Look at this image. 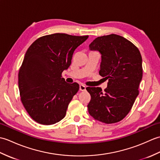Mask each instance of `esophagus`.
Masks as SVG:
<instances>
[{"label":"esophagus","instance_id":"obj_1","mask_svg":"<svg viewBox=\"0 0 160 160\" xmlns=\"http://www.w3.org/2000/svg\"><path fill=\"white\" fill-rule=\"evenodd\" d=\"M86 90V86L84 85V84H80V91H84Z\"/></svg>","mask_w":160,"mask_h":160}]
</instances>
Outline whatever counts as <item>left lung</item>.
I'll use <instances>...</instances> for the list:
<instances>
[{
	"mask_svg": "<svg viewBox=\"0 0 160 160\" xmlns=\"http://www.w3.org/2000/svg\"><path fill=\"white\" fill-rule=\"evenodd\" d=\"M89 49L101 53L99 73L108 82L104 91L100 87L86 88L91 98L88 111L95 120L116 123L127 116L139 94L143 71L140 52L131 42L116 34L98 37Z\"/></svg>",
	"mask_w": 160,
	"mask_h": 160,
	"instance_id": "8db88e82",
	"label": "left lung"
}]
</instances>
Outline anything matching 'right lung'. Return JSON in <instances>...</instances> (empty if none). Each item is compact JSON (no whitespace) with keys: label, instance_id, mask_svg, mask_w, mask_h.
Returning a JSON list of instances; mask_svg holds the SVG:
<instances>
[{"label":"right lung","instance_id":"1","mask_svg":"<svg viewBox=\"0 0 160 160\" xmlns=\"http://www.w3.org/2000/svg\"><path fill=\"white\" fill-rule=\"evenodd\" d=\"M89 36L53 33L40 37L28 48L18 73L21 102L33 120L50 125L65 116L69 104L79 90L62 73L71 63L75 49Z\"/></svg>","mask_w":160,"mask_h":160}]
</instances>
